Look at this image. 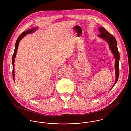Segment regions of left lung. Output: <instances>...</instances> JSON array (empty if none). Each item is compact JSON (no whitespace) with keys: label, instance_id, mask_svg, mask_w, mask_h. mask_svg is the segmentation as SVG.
<instances>
[{"label":"left lung","instance_id":"8db88e82","mask_svg":"<svg viewBox=\"0 0 131 131\" xmlns=\"http://www.w3.org/2000/svg\"><path fill=\"white\" fill-rule=\"evenodd\" d=\"M99 32H100V34L98 35L99 37L101 38L104 40H105L110 47L111 51L113 54L115 59V81L112 88L110 89L111 90L112 88L114 87L115 84L116 83L118 77H119V53L118 51L117 46V42L114 36L110 34L104 28L100 27L99 28Z\"/></svg>","mask_w":131,"mask_h":131}]
</instances>
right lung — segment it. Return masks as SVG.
<instances>
[{"label": "right lung", "instance_id": "right-lung-1", "mask_svg": "<svg viewBox=\"0 0 131 131\" xmlns=\"http://www.w3.org/2000/svg\"><path fill=\"white\" fill-rule=\"evenodd\" d=\"M37 27H34L33 28L30 30H28L26 31H25L24 32H23L19 36L18 38L17 39L16 42V44H15V51L14 52V54L13 55V57H12V64H13V79L15 81V71H14V63H15V58L16 57L17 55V50H18V46H19V43L20 42V41L21 40L22 38L24 37L25 36L27 35V34H31L34 32H35L37 30Z\"/></svg>", "mask_w": 131, "mask_h": 131}]
</instances>
